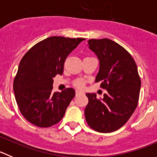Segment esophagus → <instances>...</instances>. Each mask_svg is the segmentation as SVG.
<instances>
[{
    "instance_id": "34e87169",
    "label": "esophagus",
    "mask_w": 157,
    "mask_h": 157,
    "mask_svg": "<svg viewBox=\"0 0 157 157\" xmlns=\"http://www.w3.org/2000/svg\"><path fill=\"white\" fill-rule=\"evenodd\" d=\"M80 94H81V91H80V90H76V96H77V95Z\"/></svg>"
}]
</instances>
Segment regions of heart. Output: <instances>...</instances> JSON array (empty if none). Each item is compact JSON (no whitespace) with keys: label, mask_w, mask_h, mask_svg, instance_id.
I'll return each mask as SVG.
<instances>
[{"label":"heart","mask_w":157,"mask_h":157,"mask_svg":"<svg viewBox=\"0 0 157 157\" xmlns=\"http://www.w3.org/2000/svg\"><path fill=\"white\" fill-rule=\"evenodd\" d=\"M75 85L77 87H80V88H83L84 87V82L82 80H77L75 81Z\"/></svg>","instance_id":"b5f03b06"}]
</instances>
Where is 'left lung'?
Here are the masks:
<instances>
[{"label":"left lung","mask_w":157,"mask_h":157,"mask_svg":"<svg viewBox=\"0 0 157 157\" xmlns=\"http://www.w3.org/2000/svg\"><path fill=\"white\" fill-rule=\"evenodd\" d=\"M89 48L98 56L100 70L95 82L108 90L104 98L86 94L88 104L85 118L92 129L112 132L122 127L135 112L140 98L141 80L131 54L121 45L108 39H89Z\"/></svg>","instance_id":"8db88e82"}]
</instances>
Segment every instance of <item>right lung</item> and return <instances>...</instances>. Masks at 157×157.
I'll return each instance as SVG.
<instances>
[{"mask_svg":"<svg viewBox=\"0 0 157 157\" xmlns=\"http://www.w3.org/2000/svg\"><path fill=\"white\" fill-rule=\"evenodd\" d=\"M84 39L52 36L33 45L22 57L13 87L19 110L30 123L46 128L63 118L75 90L52 93V78L62 75L67 57Z\"/></svg>","mask_w":157,"mask_h":157,"instance_id":"right-lung-1","label":"right lung"}]
</instances>
